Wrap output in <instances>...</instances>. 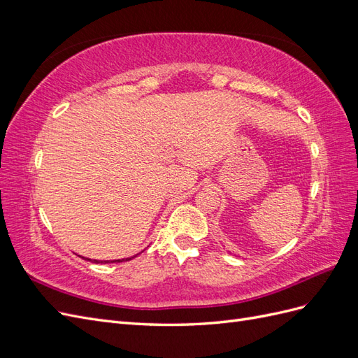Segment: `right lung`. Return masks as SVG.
Instances as JSON below:
<instances>
[{
  "label": "right lung",
  "mask_w": 358,
  "mask_h": 358,
  "mask_svg": "<svg viewBox=\"0 0 358 358\" xmlns=\"http://www.w3.org/2000/svg\"><path fill=\"white\" fill-rule=\"evenodd\" d=\"M131 258H134V257H129V258H122V259H115V262H117V263H121V262H128V259H131ZM91 262V259H90ZM94 262H96V259H94ZM104 263H107V262H104ZM113 263V262H112Z\"/></svg>",
  "instance_id": "add662e5"
}]
</instances>
